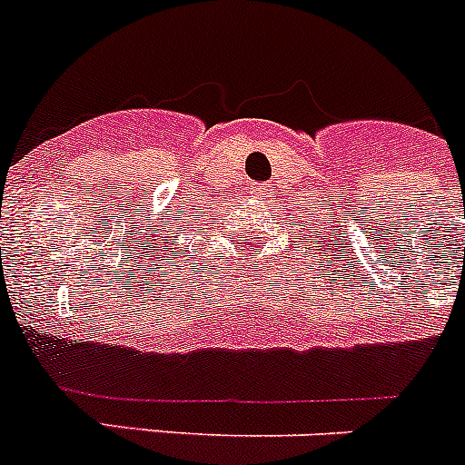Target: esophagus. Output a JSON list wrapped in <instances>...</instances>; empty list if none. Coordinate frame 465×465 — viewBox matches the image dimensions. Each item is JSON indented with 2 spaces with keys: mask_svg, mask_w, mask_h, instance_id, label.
I'll use <instances>...</instances> for the list:
<instances>
[{
  "mask_svg": "<svg viewBox=\"0 0 465 465\" xmlns=\"http://www.w3.org/2000/svg\"><path fill=\"white\" fill-rule=\"evenodd\" d=\"M251 193H253V195H255V198H261V200L270 198V191H267V186H262V184L253 186V189H251Z\"/></svg>",
  "mask_w": 465,
  "mask_h": 465,
  "instance_id": "34e87169",
  "label": "esophagus"
}]
</instances>
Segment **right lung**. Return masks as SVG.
<instances>
[{
  "label": "right lung",
  "mask_w": 465,
  "mask_h": 465,
  "mask_svg": "<svg viewBox=\"0 0 465 465\" xmlns=\"http://www.w3.org/2000/svg\"><path fill=\"white\" fill-rule=\"evenodd\" d=\"M170 235L173 237H168V240H163L161 242V244L165 246L163 249V253H168V258H173V255H177V253H182V244H180V230H170Z\"/></svg>",
  "instance_id": "right-lung-1"
}]
</instances>
